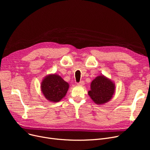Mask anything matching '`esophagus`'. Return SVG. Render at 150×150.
I'll return each instance as SVG.
<instances>
[{
  "instance_id": "esophagus-1",
  "label": "esophagus",
  "mask_w": 150,
  "mask_h": 150,
  "mask_svg": "<svg viewBox=\"0 0 150 150\" xmlns=\"http://www.w3.org/2000/svg\"><path fill=\"white\" fill-rule=\"evenodd\" d=\"M84 84V81H80V83H78V85H79V86H83Z\"/></svg>"
}]
</instances>
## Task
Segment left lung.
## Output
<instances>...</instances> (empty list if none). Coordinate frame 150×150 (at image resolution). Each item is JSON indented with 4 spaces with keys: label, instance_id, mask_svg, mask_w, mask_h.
I'll use <instances>...</instances> for the list:
<instances>
[{
    "label": "left lung",
    "instance_id": "8db88e82",
    "mask_svg": "<svg viewBox=\"0 0 150 150\" xmlns=\"http://www.w3.org/2000/svg\"><path fill=\"white\" fill-rule=\"evenodd\" d=\"M115 91V83L103 75H98L91 83L88 95L97 105L105 104L112 98Z\"/></svg>",
    "mask_w": 150,
    "mask_h": 150
}]
</instances>
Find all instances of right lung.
Here are the masks:
<instances>
[{
  "mask_svg": "<svg viewBox=\"0 0 150 150\" xmlns=\"http://www.w3.org/2000/svg\"><path fill=\"white\" fill-rule=\"evenodd\" d=\"M69 88V83L55 74L47 75L41 83V92L47 100L53 103H57L64 98Z\"/></svg>",
  "mask_w": 150,
  "mask_h": 150,
  "instance_id": "right-lung-1",
  "label": "right lung"
}]
</instances>
